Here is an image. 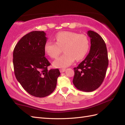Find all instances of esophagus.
<instances>
[{"label":"esophagus","mask_w":125,"mask_h":125,"mask_svg":"<svg viewBox=\"0 0 125 125\" xmlns=\"http://www.w3.org/2000/svg\"><path fill=\"white\" fill-rule=\"evenodd\" d=\"M65 69H64V68H61V69H60V73H64V71H65Z\"/></svg>","instance_id":"1"}]
</instances>
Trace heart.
Segmentation results:
<instances>
[{"label": "heart", "instance_id": "1", "mask_svg": "<svg viewBox=\"0 0 125 125\" xmlns=\"http://www.w3.org/2000/svg\"><path fill=\"white\" fill-rule=\"evenodd\" d=\"M55 42H46L44 50L50 57L56 58L63 49L64 54L53 63L56 68H65L72 64L75 59H83L89 50L90 41L85 34L69 31H60L55 35Z\"/></svg>", "mask_w": 125, "mask_h": 125}]
</instances>
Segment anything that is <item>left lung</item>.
Wrapping results in <instances>:
<instances>
[{
	"instance_id": "left-lung-1",
	"label": "left lung",
	"mask_w": 125,
	"mask_h": 125,
	"mask_svg": "<svg viewBox=\"0 0 125 125\" xmlns=\"http://www.w3.org/2000/svg\"><path fill=\"white\" fill-rule=\"evenodd\" d=\"M91 47L86 57L74 68L73 83L77 89L91 92L98 89L104 80L108 65L107 50L105 41L99 34L89 31Z\"/></svg>"
}]
</instances>
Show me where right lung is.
Wrapping results in <instances>:
<instances>
[{
	"label": "right lung",
	"mask_w": 125,
	"mask_h": 125,
	"mask_svg": "<svg viewBox=\"0 0 125 125\" xmlns=\"http://www.w3.org/2000/svg\"><path fill=\"white\" fill-rule=\"evenodd\" d=\"M47 39L43 31H31L19 41L13 50L15 77L29 94L36 97L51 94L60 75L58 69L48 70L50 63L44 50Z\"/></svg>",
	"instance_id": "1"
}]
</instances>
